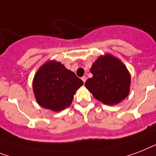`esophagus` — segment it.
Here are the masks:
<instances>
[{"label":"esophagus","instance_id":"34e87169","mask_svg":"<svg viewBox=\"0 0 156 156\" xmlns=\"http://www.w3.org/2000/svg\"><path fill=\"white\" fill-rule=\"evenodd\" d=\"M81 80H83V82H84H84L86 81V76H83L81 78Z\"/></svg>","mask_w":156,"mask_h":156}]
</instances>
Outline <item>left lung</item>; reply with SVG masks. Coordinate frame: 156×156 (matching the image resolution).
<instances>
[{"label": "left lung", "mask_w": 156, "mask_h": 156, "mask_svg": "<svg viewBox=\"0 0 156 156\" xmlns=\"http://www.w3.org/2000/svg\"><path fill=\"white\" fill-rule=\"evenodd\" d=\"M85 87L97 100L107 105L119 103L129 94L131 77L127 67L111 54L100 56L90 69Z\"/></svg>", "instance_id": "8db88e82"}]
</instances>
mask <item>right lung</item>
<instances>
[{
	"instance_id": "1",
	"label": "right lung",
	"mask_w": 156,
	"mask_h": 156,
	"mask_svg": "<svg viewBox=\"0 0 156 156\" xmlns=\"http://www.w3.org/2000/svg\"><path fill=\"white\" fill-rule=\"evenodd\" d=\"M84 84L74 72L59 62H46L37 71L32 87L41 107L60 112L69 107L76 91Z\"/></svg>"
}]
</instances>
